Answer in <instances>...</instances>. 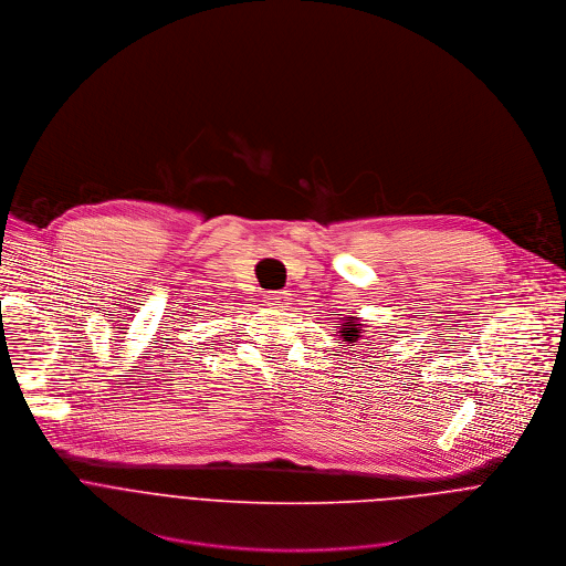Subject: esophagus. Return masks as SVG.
<instances>
[{"instance_id":"34e87169","label":"esophagus","mask_w":566,"mask_h":566,"mask_svg":"<svg viewBox=\"0 0 566 566\" xmlns=\"http://www.w3.org/2000/svg\"><path fill=\"white\" fill-rule=\"evenodd\" d=\"M265 301H268V305H287V301H290V292H268L265 294Z\"/></svg>"}]
</instances>
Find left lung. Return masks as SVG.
<instances>
[{"label":"left lung","instance_id":"obj_1","mask_svg":"<svg viewBox=\"0 0 566 566\" xmlns=\"http://www.w3.org/2000/svg\"><path fill=\"white\" fill-rule=\"evenodd\" d=\"M363 336V323H358V318L354 316H345V323L340 325V338L347 343H356Z\"/></svg>","mask_w":566,"mask_h":566}]
</instances>
